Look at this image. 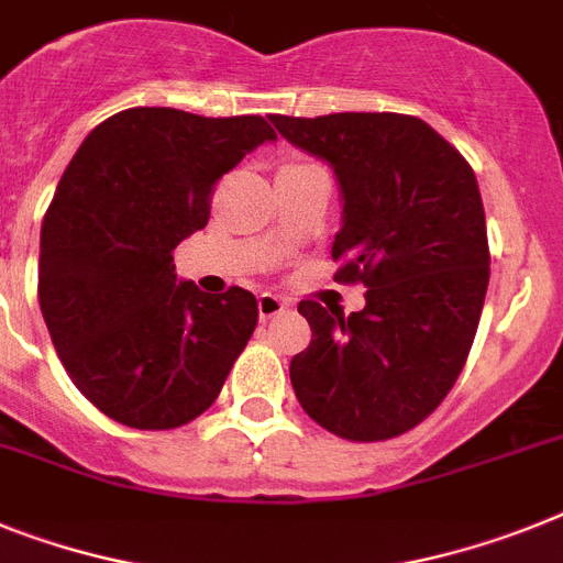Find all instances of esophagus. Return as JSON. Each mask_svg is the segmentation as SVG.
Returning a JSON list of instances; mask_svg holds the SVG:
<instances>
[{
	"mask_svg": "<svg viewBox=\"0 0 563 563\" xmlns=\"http://www.w3.org/2000/svg\"><path fill=\"white\" fill-rule=\"evenodd\" d=\"M283 309H289V300H283V297L272 295V291H263L257 297V311H260V320H268L274 314H280Z\"/></svg>",
	"mask_w": 563,
	"mask_h": 563,
	"instance_id": "esophagus-1",
	"label": "esophagus"
}]
</instances>
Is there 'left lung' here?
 <instances>
[{
  "instance_id": "obj_1",
  "label": "left lung",
  "mask_w": 563,
  "mask_h": 563,
  "mask_svg": "<svg viewBox=\"0 0 563 563\" xmlns=\"http://www.w3.org/2000/svg\"><path fill=\"white\" fill-rule=\"evenodd\" d=\"M272 122L332 165L343 197L334 280L369 289L349 318L300 300L311 343L291 357L297 400L346 441L409 432L455 386L478 332L489 243L475 172L406 113H274Z\"/></svg>"
}]
</instances>
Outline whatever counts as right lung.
<instances>
[{"label": "right lung", "instance_id": "add662e5", "mask_svg": "<svg viewBox=\"0 0 563 563\" xmlns=\"http://www.w3.org/2000/svg\"><path fill=\"white\" fill-rule=\"evenodd\" d=\"M277 140L263 117L129 108L65 168L40 238V306L65 372L131 429L202 415L257 325V297L177 280L174 249L209 223L217 179Z\"/></svg>", "mask_w": 563, "mask_h": 563}]
</instances>
